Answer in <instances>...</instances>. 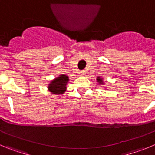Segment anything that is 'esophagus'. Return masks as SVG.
<instances>
[{
    "label": "esophagus",
    "mask_w": 155,
    "mask_h": 155,
    "mask_svg": "<svg viewBox=\"0 0 155 155\" xmlns=\"http://www.w3.org/2000/svg\"><path fill=\"white\" fill-rule=\"evenodd\" d=\"M85 71H80V72H79V74L81 75V76H84V75H85Z\"/></svg>",
    "instance_id": "esophagus-1"
}]
</instances>
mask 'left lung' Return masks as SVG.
I'll return each instance as SVG.
<instances>
[{"instance_id": "obj_1", "label": "left lung", "mask_w": 155, "mask_h": 155, "mask_svg": "<svg viewBox=\"0 0 155 155\" xmlns=\"http://www.w3.org/2000/svg\"><path fill=\"white\" fill-rule=\"evenodd\" d=\"M96 80L98 81V84H104L103 79H102V78H100V77H98V78H97V79H96Z\"/></svg>"}]
</instances>
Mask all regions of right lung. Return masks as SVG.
Instances as JSON below:
<instances>
[{"mask_svg":"<svg viewBox=\"0 0 155 155\" xmlns=\"http://www.w3.org/2000/svg\"><path fill=\"white\" fill-rule=\"evenodd\" d=\"M69 78L65 74H61L52 80L48 85V90L54 94H62L67 90Z\"/></svg>","mask_w":155,"mask_h":155,"instance_id":"obj_1","label":"right lung"}]
</instances>
